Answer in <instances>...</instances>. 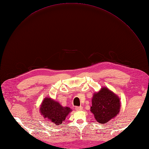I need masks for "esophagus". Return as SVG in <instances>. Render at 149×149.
<instances>
[{"instance_id":"obj_1","label":"esophagus","mask_w":149,"mask_h":149,"mask_svg":"<svg viewBox=\"0 0 149 149\" xmlns=\"http://www.w3.org/2000/svg\"><path fill=\"white\" fill-rule=\"evenodd\" d=\"M75 109L77 111H81V110H83V107L82 106H76Z\"/></svg>"}]
</instances>
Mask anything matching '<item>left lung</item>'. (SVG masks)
I'll return each instance as SVG.
<instances>
[{"instance_id":"left-lung-1","label":"left lung","mask_w":149,"mask_h":149,"mask_svg":"<svg viewBox=\"0 0 149 149\" xmlns=\"http://www.w3.org/2000/svg\"><path fill=\"white\" fill-rule=\"evenodd\" d=\"M120 109V98L106 88H103L93 96L91 111L100 124H106L115 118Z\"/></svg>"}]
</instances>
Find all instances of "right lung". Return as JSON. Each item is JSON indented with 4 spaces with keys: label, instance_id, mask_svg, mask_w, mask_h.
I'll use <instances>...</instances> for the list:
<instances>
[{
    "label": "right lung",
    "instance_id": "obj_1",
    "mask_svg": "<svg viewBox=\"0 0 149 149\" xmlns=\"http://www.w3.org/2000/svg\"><path fill=\"white\" fill-rule=\"evenodd\" d=\"M40 111L45 118H47L57 126H59L72 110L68 107H63L57 101L50 98H46L43 101Z\"/></svg>",
    "mask_w": 149,
    "mask_h": 149
}]
</instances>
